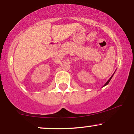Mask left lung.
I'll list each match as a JSON object with an SVG mask.
<instances>
[{"mask_svg": "<svg viewBox=\"0 0 134 134\" xmlns=\"http://www.w3.org/2000/svg\"><path fill=\"white\" fill-rule=\"evenodd\" d=\"M114 74H115V72H114V73H113V74L112 75V76H111V77H110V78L109 80H108V81H107V82H106V83H105V85H104V86H103V87H104V86L107 85H108V84H109V82H110V81L111 79V78H112V77H113V75H114Z\"/></svg>", "mask_w": 134, "mask_h": 134, "instance_id": "1", "label": "left lung"}]
</instances>
